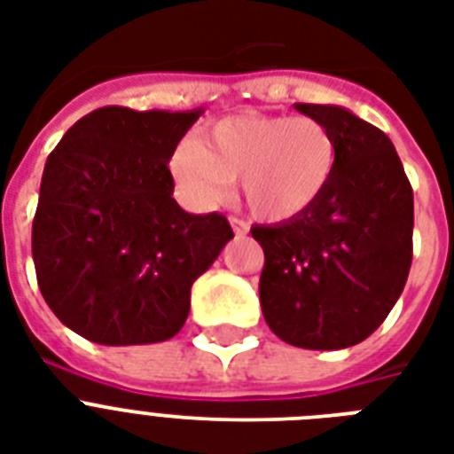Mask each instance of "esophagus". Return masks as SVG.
Returning <instances> with one entry per match:
<instances>
[{
    "instance_id": "1",
    "label": "esophagus",
    "mask_w": 454,
    "mask_h": 454,
    "mask_svg": "<svg viewBox=\"0 0 454 454\" xmlns=\"http://www.w3.org/2000/svg\"><path fill=\"white\" fill-rule=\"evenodd\" d=\"M231 228H233L238 235H245L249 231V223H247V221L238 219V216H231Z\"/></svg>"
}]
</instances>
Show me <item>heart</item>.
<instances>
[{
	"label": "heart",
	"instance_id": "obj_1",
	"mask_svg": "<svg viewBox=\"0 0 454 454\" xmlns=\"http://www.w3.org/2000/svg\"><path fill=\"white\" fill-rule=\"evenodd\" d=\"M341 151L334 131L310 117L240 113L221 117L171 155V171L200 205H216L240 178L256 219L294 221L316 209L337 178Z\"/></svg>",
	"mask_w": 454,
	"mask_h": 454
}]
</instances>
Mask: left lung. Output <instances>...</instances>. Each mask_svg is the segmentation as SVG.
Wrapping results in <instances>:
<instances>
[{
	"mask_svg": "<svg viewBox=\"0 0 454 454\" xmlns=\"http://www.w3.org/2000/svg\"><path fill=\"white\" fill-rule=\"evenodd\" d=\"M327 124L341 162L330 192L294 221L254 226L266 323L299 348L334 351L367 339L401 297L412 263L415 202L401 157L374 124L339 106L294 103Z\"/></svg>",
	"mask_w": 454,
	"mask_h": 454,
	"instance_id": "left-lung-1",
	"label": "left lung"
}]
</instances>
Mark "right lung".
<instances>
[{
	"instance_id": "1",
	"label": "right lung",
	"mask_w": 454,
	"mask_h": 454,
	"mask_svg": "<svg viewBox=\"0 0 454 454\" xmlns=\"http://www.w3.org/2000/svg\"><path fill=\"white\" fill-rule=\"evenodd\" d=\"M200 113L98 108L46 157L32 259L44 301L80 337L171 339L192 283L233 238L223 214H188L171 198L167 164Z\"/></svg>"
}]
</instances>
